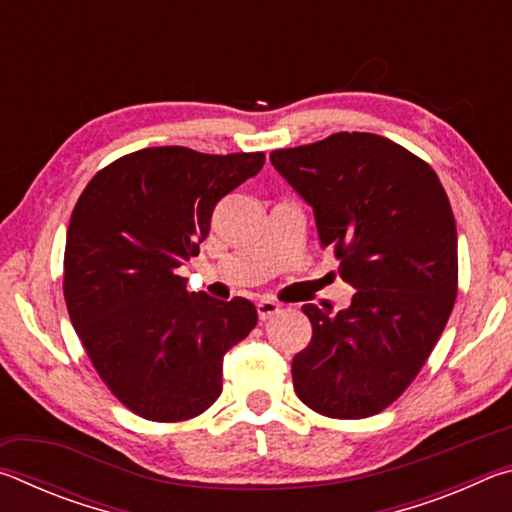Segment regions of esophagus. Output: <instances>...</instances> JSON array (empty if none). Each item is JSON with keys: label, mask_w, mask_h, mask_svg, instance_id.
<instances>
[{"label": "esophagus", "mask_w": 512, "mask_h": 512, "mask_svg": "<svg viewBox=\"0 0 512 512\" xmlns=\"http://www.w3.org/2000/svg\"><path fill=\"white\" fill-rule=\"evenodd\" d=\"M280 305H277L275 300H259L257 302V314H259V320H268L273 318L275 314H280Z\"/></svg>", "instance_id": "esophagus-1"}]
</instances>
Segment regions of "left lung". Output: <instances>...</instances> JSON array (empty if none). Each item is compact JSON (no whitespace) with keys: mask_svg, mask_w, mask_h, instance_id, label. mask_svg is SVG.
Returning <instances> with one entry per match:
<instances>
[{"mask_svg":"<svg viewBox=\"0 0 512 512\" xmlns=\"http://www.w3.org/2000/svg\"><path fill=\"white\" fill-rule=\"evenodd\" d=\"M271 162L314 207L320 248L357 289L339 314L302 307L311 341L293 357V388L327 418H370L418 377L454 309L452 205L431 164L381 135L334 133Z\"/></svg>","mask_w":512,"mask_h":512,"instance_id":"left-lung-1","label":"left lung"}]
</instances>
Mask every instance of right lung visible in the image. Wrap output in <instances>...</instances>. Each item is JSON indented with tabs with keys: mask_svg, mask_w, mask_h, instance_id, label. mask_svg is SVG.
<instances>
[{
	"mask_svg": "<svg viewBox=\"0 0 512 512\" xmlns=\"http://www.w3.org/2000/svg\"><path fill=\"white\" fill-rule=\"evenodd\" d=\"M264 153L151 146L94 173L69 219V320L117 400L153 422H183L223 391V354L257 325L246 298L189 293L176 268L198 255L216 203L264 167Z\"/></svg>",
	"mask_w": 512,
	"mask_h": 512,
	"instance_id": "obj_1",
	"label": "right lung"
}]
</instances>
